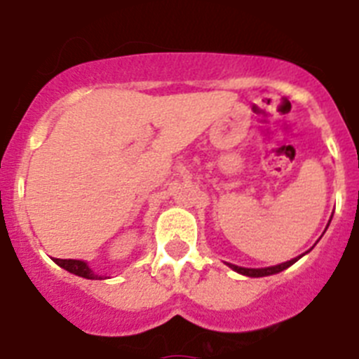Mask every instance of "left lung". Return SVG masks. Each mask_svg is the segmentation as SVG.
I'll return each mask as SVG.
<instances>
[{
    "label": "left lung",
    "instance_id": "8db88e82",
    "mask_svg": "<svg viewBox=\"0 0 359 359\" xmlns=\"http://www.w3.org/2000/svg\"><path fill=\"white\" fill-rule=\"evenodd\" d=\"M300 257H297V259H291V261H287V262H282V264L269 266V268H241V266H236V264H228V266H230L233 271H237V273H241V275H246V277H268V275L280 273V271H284L286 268H290V266L294 264V262H297Z\"/></svg>",
    "mask_w": 359,
    "mask_h": 359
}]
</instances>
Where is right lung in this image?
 I'll list each match as a JSON object with an SVG mask.
<instances>
[{"instance_id": "add662e5", "label": "right lung", "mask_w": 359, "mask_h": 359, "mask_svg": "<svg viewBox=\"0 0 359 359\" xmlns=\"http://www.w3.org/2000/svg\"><path fill=\"white\" fill-rule=\"evenodd\" d=\"M55 264H59L61 268H65L66 271L73 275H79L82 278H90V280H97V278H102L100 275H95L93 269L86 264L84 261H75V259H55Z\"/></svg>"}]
</instances>
